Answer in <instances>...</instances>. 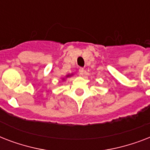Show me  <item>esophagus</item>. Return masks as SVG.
Wrapping results in <instances>:
<instances>
[{
  "label": "esophagus",
  "instance_id": "obj_1",
  "mask_svg": "<svg viewBox=\"0 0 150 150\" xmlns=\"http://www.w3.org/2000/svg\"><path fill=\"white\" fill-rule=\"evenodd\" d=\"M79 71L80 75H83L85 74V69L83 68H80Z\"/></svg>",
  "mask_w": 150,
  "mask_h": 150
}]
</instances>
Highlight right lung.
Returning a JSON list of instances; mask_svg holds the SVG:
<instances>
[{
	"mask_svg": "<svg viewBox=\"0 0 150 150\" xmlns=\"http://www.w3.org/2000/svg\"><path fill=\"white\" fill-rule=\"evenodd\" d=\"M72 75V74H69V75H66V78H68V77H70V76H71Z\"/></svg>",
	"mask_w": 150,
	"mask_h": 150,
	"instance_id": "obj_1",
	"label": "right lung"
}]
</instances>
